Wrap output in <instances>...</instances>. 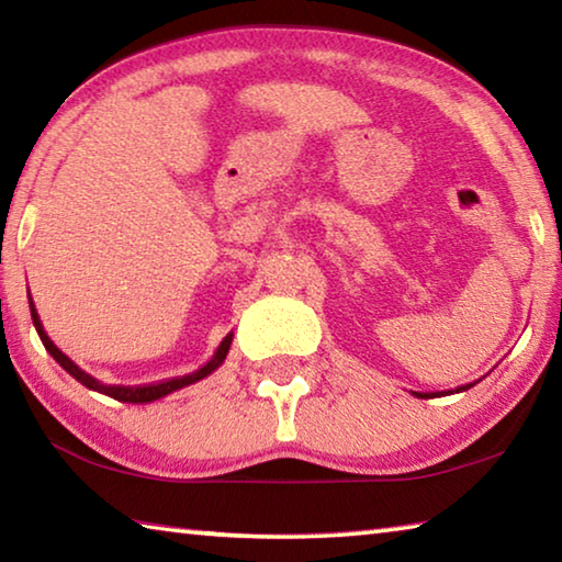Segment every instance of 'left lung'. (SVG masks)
<instances>
[{
  "label": "left lung",
  "instance_id": "1",
  "mask_svg": "<svg viewBox=\"0 0 562 562\" xmlns=\"http://www.w3.org/2000/svg\"><path fill=\"white\" fill-rule=\"evenodd\" d=\"M473 384H465V386H459V389H456V394H459V392H465V389H471ZM416 396H422L424 398V394H416Z\"/></svg>",
  "mask_w": 562,
  "mask_h": 562
}]
</instances>
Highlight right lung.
<instances>
[{
	"label": "right lung",
	"instance_id": "add662e5",
	"mask_svg": "<svg viewBox=\"0 0 562 562\" xmlns=\"http://www.w3.org/2000/svg\"><path fill=\"white\" fill-rule=\"evenodd\" d=\"M30 310H32L34 327H36V331H40L42 345L46 347V351H49V355H52L56 361H59V367H64L66 372H69V374L76 379V382H81L83 386L91 389V392L106 394V396L116 398V402H123V404H148V402H156V398H164V396H168V394L178 392V389L201 382V379L211 376V374L215 372V369L223 364L225 357H227V351H231V345H233V331H231V335H227V337L221 341V347L215 349L213 359L205 361V364H203L201 369H195L193 374H186V376H178V379H168V382H160V384H144V386L103 384V382H99L97 376H91L89 372H83V369H81L79 364H76V361H71L69 357L64 355V351H61L59 347L54 345V341L49 339V335H46V331H44V325H42L40 315H36V307H34L32 297H30Z\"/></svg>",
	"mask_w": 562,
	"mask_h": 562
}]
</instances>
